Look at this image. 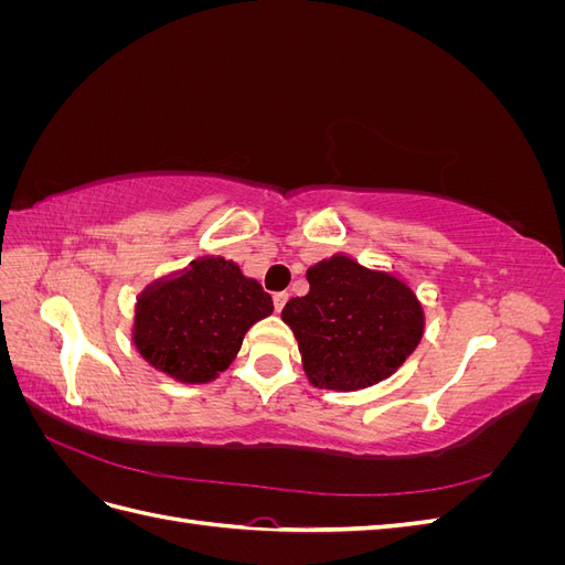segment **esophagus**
<instances>
[{
  "label": "esophagus",
  "mask_w": 565,
  "mask_h": 565,
  "mask_svg": "<svg viewBox=\"0 0 565 565\" xmlns=\"http://www.w3.org/2000/svg\"><path fill=\"white\" fill-rule=\"evenodd\" d=\"M287 299H289V295H287V292H276V295H273V306H276V311H278V313L285 309Z\"/></svg>",
  "instance_id": "obj_1"
}]
</instances>
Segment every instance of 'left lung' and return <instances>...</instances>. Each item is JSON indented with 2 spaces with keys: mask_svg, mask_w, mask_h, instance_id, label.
I'll list each match as a JSON object with an SVG mask.
<instances>
[{
  "mask_svg": "<svg viewBox=\"0 0 565 565\" xmlns=\"http://www.w3.org/2000/svg\"><path fill=\"white\" fill-rule=\"evenodd\" d=\"M311 289L289 299L282 322L318 388L361 391L388 380L424 337V306L398 273L332 254L306 270Z\"/></svg>",
  "mask_w": 565,
  "mask_h": 565,
  "instance_id": "8db88e82",
  "label": "left lung"
}]
</instances>
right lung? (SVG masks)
I'll return each mask as SVG.
<instances>
[{"mask_svg": "<svg viewBox=\"0 0 565 565\" xmlns=\"http://www.w3.org/2000/svg\"><path fill=\"white\" fill-rule=\"evenodd\" d=\"M273 299L224 256H200L152 280L136 299L131 341L143 361L181 384H207L235 361Z\"/></svg>", "mask_w": 565, "mask_h": 565, "instance_id": "1", "label": "right lung"}]
</instances>
